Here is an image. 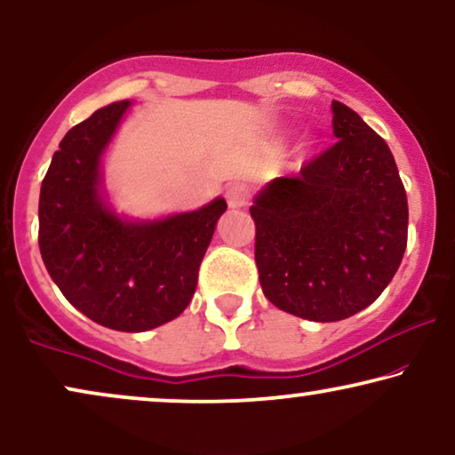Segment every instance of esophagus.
<instances>
[{"instance_id":"obj_1","label":"esophagus","mask_w":455,"mask_h":455,"mask_svg":"<svg viewBox=\"0 0 455 455\" xmlns=\"http://www.w3.org/2000/svg\"><path fill=\"white\" fill-rule=\"evenodd\" d=\"M227 202H228V208H233V210L245 208L247 202H250V187L243 185V183L228 185Z\"/></svg>"}]
</instances>
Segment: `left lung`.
I'll use <instances>...</instances> for the list:
<instances>
[{"label":"left lung","instance_id":"obj_1","mask_svg":"<svg viewBox=\"0 0 455 455\" xmlns=\"http://www.w3.org/2000/svg\"><path fill=\"white\" fill-rule=\"evenodd\" d=\"M337 143L278 177L250 208L266 299L314 323H337L383 293L408 243V197L389 145L332 101Z\"/></svg>","mask_w":455,"mask_h":455}]
</instances>
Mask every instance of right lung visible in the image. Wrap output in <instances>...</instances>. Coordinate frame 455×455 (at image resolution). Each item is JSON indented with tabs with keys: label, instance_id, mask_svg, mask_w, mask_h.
I'll return each instance as SVG.
<instances>
[{
	"label": "right lung",
	"instance_id": "right-lung-1",
	"mask_svg": "<svg viewBox=\"0 0 455 455\" xmlns=\"http://www.w3.org/2000/svg\"><path fill=\"white\" fill-rule=\"evenodd\" d=\"M129 106L101 108L60 141L41 183L39 250L76 310L108 329L141 332L189 306L227 202L154 222L114 214L100 193V160Z\"/></svg>",
	"mask_w": 455,
	"mask_h": 455
}]
</instances>
